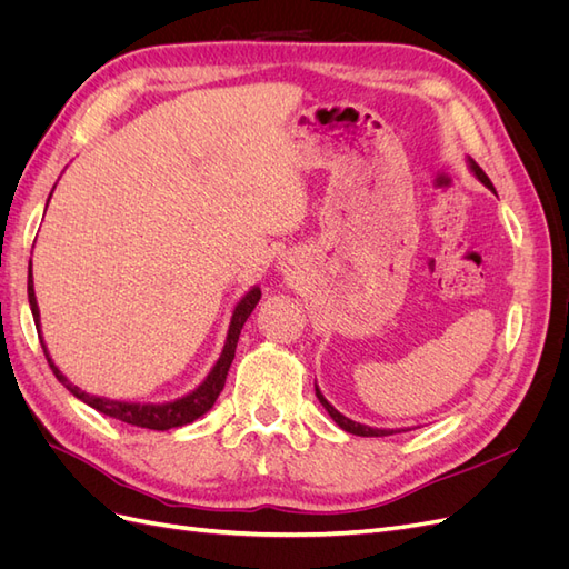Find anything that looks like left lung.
<instances>
[{
    "label": "left lung",
    "instance_id": "1",
    "mask_svg": "<svg viewBox=\"0 0 569 569\" xmlns=\"http://www.w3.org/2000/svg\"><path fill=\"white\" fill-rule=\"evenodd\" d=\"M468 168H470V173L485 184L487 189H491V192L496 194V189H493V184H491V180L487 178V173L485 170H481L470 157H468ZM316 396H318V401L322 403V408L330 412V418L343 429V432H349V435H356V437H387V435H393V429H380V427H370V425H360V422H353L351 418H347V416H341V412L325 399L322 396V391L318 389V385H316Z\"/></svg>",
    "mask_w": 569,
    "mask_h": 569
}]
</instances>
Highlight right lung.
<instances>
[{
	"mask_svg": "<svg viewBox=\"0 0 569 569\" xmlns=\"http://www.w3.org/2000/svg\"><path fill=\"white\" fill-rule=\"evenodd\" d=\"M51 192H54V189H51ZM49 199H51V194H49ZM49 199H47V203H49ZM258 299H261V289L253 287L242 297V301L234 306L232 318H230V327H228V337H226V347H222V353L216 360V366L211 368L209 375L203 377V382L199 387H194L189 393L180 396V399H176V401H163V403L118 401V399H107V396H94V393L82 391L80 387H76L71 380H68V377L57 368L54 360H51V356L47 351V343L42 339L40 308H38V299H36V284H32V261L28 266V301H30V311H32V318H36V327H38V335H40V341H42L44 356H47V363H49L51 372L57 375V380L68 391H71L76 399L92 406L99 412H104V416L116 418L120 422L134 425V427L157 429V432H166V429H176V427L194 422V420H199L203 416V412H209L213 408V403H216V399L220 396L222 387H226V377H228V370H230L232 360H234V349H237V341H239V332H242V327H244L247 318L251 316V311L256 308Z\"/></svg>",
	"mask_w": 569,
	"mask_h": 569,
	"instance_id": "add662e5",
	"label": "right lung"
}]
</instances>
